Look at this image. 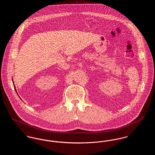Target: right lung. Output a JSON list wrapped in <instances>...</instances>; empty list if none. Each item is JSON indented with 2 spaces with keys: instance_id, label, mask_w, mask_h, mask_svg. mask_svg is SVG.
<instances>
[{
  "instance_id": "1",
  "label": "right lung",
  "mask_w": 155,
  "mask_h": 155,
  "mask_svg": "<svg viewBox=\"0 0 155 155\" xmlns=\"http://www.w3.org/2000/svg\"><path fill=\"white\" fill-rule=\"evenodd\" d=\"M14 87H15V91H16V89H15V85H14Z\"/></svg>"
}]
</instances>
